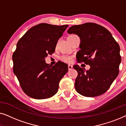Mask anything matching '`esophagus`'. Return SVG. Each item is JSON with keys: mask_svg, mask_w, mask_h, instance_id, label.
<instances>
[{"mask_svg": "<svg viewBox=\"0 0 126 126\" xmlns=\"http://www.w3.org/2000/svg\"><path fill=\"white\" fill-rule=\"evenodd\" d=\"M73 69V65H68V69L69 70H72Z\"/></svg>", "mask_w": 126, "mask_h": 126, "instance_id": "1", "label": "esophagus"}]
</instances>
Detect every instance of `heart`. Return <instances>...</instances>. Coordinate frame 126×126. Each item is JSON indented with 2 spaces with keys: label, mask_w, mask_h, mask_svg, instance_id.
Wrapping results in <instances>:
<instances>
[{
  "label": "heart",
  "mask_w": 126,
  "mask_h": 126,
  "mask_svg": "<svg viewBox=\"0 0 126 126\" xmlns=\"http://www.w3.org/2000/svg\"><path fill=\"white\" fill-rule=\"evenodd\" d=\"M60 59L62 61L66 62V63H70L73 60L72 56H68V55H63V56L60 57Z\"/></svg>",
  "instance_id": "b5f03b06"
}]
</instances>
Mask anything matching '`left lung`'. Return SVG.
<instances>
[{
	"label": "left lung",
	"instance_id": "8db88e82",
	"mask_svg": "<svg viewBox=\"0 0 126 126\" xmlns=\"http://www.w3.org/2000/svg\"><path fill=\"white\" fill-rule=\"evenodd\" d=\"M68 32L80 38V50L77 53L78 63L83 62L91 66L85 70L78 65L73 66L78 72L76 90L86 97L101 95L109 89L119 72V45L107 29L94 23L73 26Z\"/></svg>",
	"mask_w": 126,
	"mask_h": 126
}]
</instances>
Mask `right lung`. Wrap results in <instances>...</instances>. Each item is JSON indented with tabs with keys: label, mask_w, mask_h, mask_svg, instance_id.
I'll list each match as a JSON object with an SVG mask.
<instances>
[{
	"label": "right lung",
	"mask_w": 126,
	"mask_h": 126,
	"mask_svg": "<svg viewBox=\"0 0 126 126\" xmlns=\"http://www.w3.org/2000/svg\"><path fill=\"white\" fill-rule=\"evenodd\" d=\"M68 27L38 24L17 43L13 55L14 73L22 90L30 97L47 99L58 92L60 80L68 70V65L60 62L49 66L45 58L54 52L58 40Z\"/></svg>",
	"instance_id": "right-lung-1"
}]
</instances>
